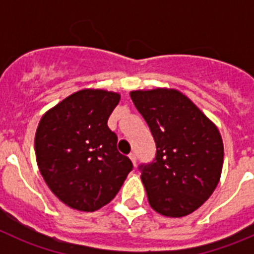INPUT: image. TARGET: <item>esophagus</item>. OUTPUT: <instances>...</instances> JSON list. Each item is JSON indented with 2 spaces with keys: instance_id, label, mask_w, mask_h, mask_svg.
Masks as SVG:
<instances>
[{
  "instance_id": "1",
  "label": "esophagus",
  "mask_w": 254,
  "mask_h": 254,
  "mask_svg": "<svg viewBox=\"0 0 254 254\" xmlns=\"http://www.w3.org/2000/svg\"><path fill=\"white\" fill-rule=\"evenodd\" d=\"M128 156H129V159H131L132 163H133L134 167H136V163H137V160H136V154H134V152H131V154H129Z\"/></svg>"
}]
</instances>
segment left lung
Here are the masks:
<instances>
[{
    "label": "left lung",
    "instance_id": "obj_1",
    "mask_svg": "<svg viewBox=\"0 0 254 254\" xmlns=\"http://www.w3.org/2000/svg\"><path fill=\"white\" fill-rule=\"evenodd\" d=\"M129 95L156 143L154 161L140 165L150 206L168 217L192 214L220 181L224 145L219 129L176 89L133 90Z\"/></svg>",
    "mask_w": 254,
    "mask_h": 254
}]
</instances>
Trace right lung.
<instances>
[{
    "instance_id": "add662e5",
    "label": "right lung",
    "mask_w": 254,
    "mask_h": 254,
    "mask_svg": "<svg viewBox=\"0 0 254 254\" xmlns=\"http://www.w3.org/2000/svg\"><path fill=\"white\" fill-rule=\"evenodd\" d=\"M121 95L82 89L64 98L40 118L35 156L49 190L68 207L93 212L109 203L133 165L117 150L108 118Z\"/></svg>"
}]
</instances>
